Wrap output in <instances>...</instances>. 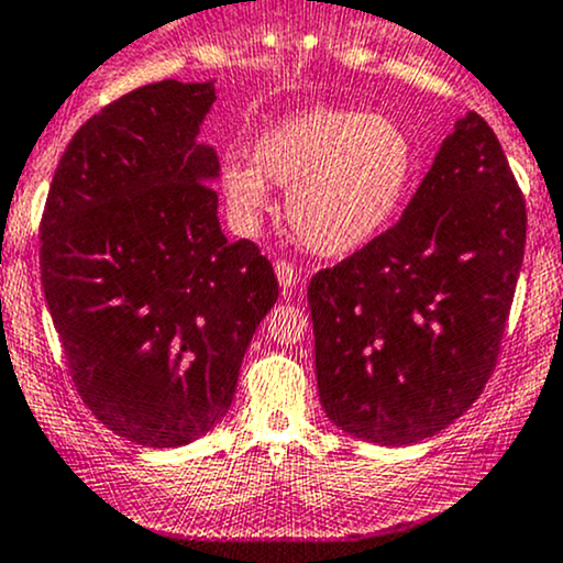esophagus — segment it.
Wrapping results in <instances>:
<instances>
[{
  "mask_svg": "<svg viewBox=\"0 0 563 563\" xmlns=\"http://www.w3.org/2000/svg\"><path fill=\"white\" fill-rule=\"evenodd\" d=\"M276 279L284 289H292L295 282H298V268L289 260H276Z\"/></svg>",
  "mask_w": 563,
  "mask_h": 563,
  "instance_id": "esophagus-1",
  "label": "esophagus"
}]
</instances>
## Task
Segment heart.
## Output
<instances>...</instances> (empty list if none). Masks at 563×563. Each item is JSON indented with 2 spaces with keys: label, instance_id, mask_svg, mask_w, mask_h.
Listing matches in <instances>:
<instances>
[{
  "label": "heart",
  "instance_id": "heart-1",
  "mask_svg": "<svg viewBox=\"0 0 563 563\" xmlns=\"http://www.w3.org/2000/svg\"><path fill=\"white\" fill-rule=\"evenodd\" d=\"M413 172V139L397 120L311 107L263 131L252 161H228L222 187L246 220L268 207V183L289 187L287 220L300 244L349 255L395 220Z\"/></svg>",
  "mask_w": 563,
  "mask_h": 563
}]
</instances>
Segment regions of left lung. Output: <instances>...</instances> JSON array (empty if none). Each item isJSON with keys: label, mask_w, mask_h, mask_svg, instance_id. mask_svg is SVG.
I'll return each instance as SVG.
<instances>
[{"label": "left lung", "mask_w": 563, "mask_h": 563, "mask_svg": "<svg viewBox=\"0 0 563 563\" xmlns=\"http://www.w3.org/2000/svg\"><path fill=\"white\" fill-rule=\"evenodd\" d=\"M523 246L521 187L492 125L470 112L400 220L308 284L332 424L408 445L459 419L497 367Z\"/></svg>", "instance_id": "obj_1"}]
</instances>
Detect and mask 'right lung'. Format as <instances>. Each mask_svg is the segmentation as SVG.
<instances>
[{
	"mask_svg": "<svg viewBox=\"0 0 563 563\" xmlns=\"http://www.w3.org/2000/svg\"><path fill=\"white\" fill-rule=\"evenodd\" d=\"M211 82L161 80L77 129L40 222V268L66 367L90 413L147 449L222 421L274 265L217 220V153L198 144Z\"/></svg>",
	"mask_w": 563,
	"mask_h": 563,
	"instance_id": "right-lung-1",
	"label": "right lung"
}]
</instances>
